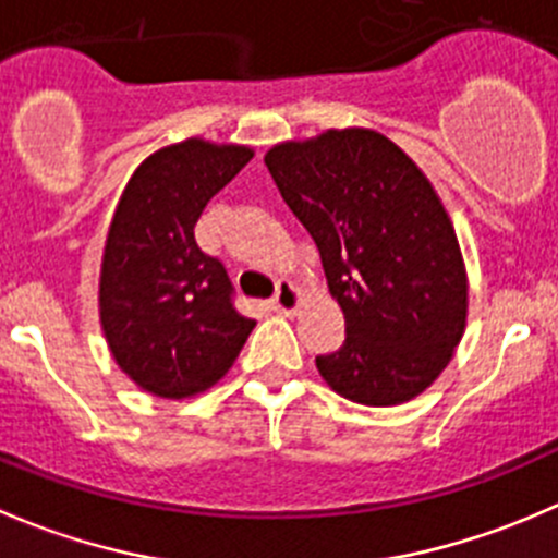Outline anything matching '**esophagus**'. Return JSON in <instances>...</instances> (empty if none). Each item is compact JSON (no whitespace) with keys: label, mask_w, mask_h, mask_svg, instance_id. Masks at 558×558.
I'll return each mask as SVG.
<instances>
[{"label":"esophagus","mask_w":558,"mask_h":558,"mask_svg":"<svg viewBox=\"0 0 558 558\" xmlns=\"http://www.w3.org/2000/svg\"><path fill=\"white\" fill-rule=\"evenodd\" d=\"M300 305H302L300 289H296L294 283H289V280H280L278 291H275L272 296V311L283 313V316H294V313L300 311Z\"/></svg>","instance_id":"esophagus-1"}]
</instances>
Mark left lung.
Instances as JSON below:
<instances>
[{
    "instance_id": "1",
    "label": "left lung",
    "mask_w": 558,
    "mask_h": 558,
    "mask_svg": "<svg viewBox=\"0 0 558 558\" xmlns=\"http://www.w3.org/2000/svg\"><path fill=\"white\" fill-rule=\"evenodd\" d=\"M322 253L345 318L324 381L362 405H398L430 387L466 329L469 283L456 229L423 169L371 128L324 130L264 155Z\"/></svg>"
}]
</instances>
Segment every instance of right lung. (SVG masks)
I'll return each instance as SVG.
<instances>
[{"instance_id": "right-lung-1", "label": "right lung", "mask_w": 558, "mask_h": 558, "mask_svg": "<svg viewBox=\"0 0 558 558\" xmlns=\"http://www.w3.org/2000/svg\"><path fill=\"white\" fill-rule=\"evenodd\" d=\"M253 158L242 144L185 138L149 155L124 185L100 264V327L113 360L158 398L182 400L226 376L256 322L196 245V220Z\"/></svg>"}]
</instances>
